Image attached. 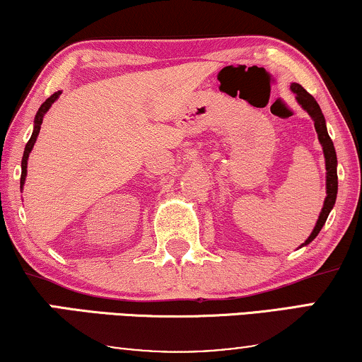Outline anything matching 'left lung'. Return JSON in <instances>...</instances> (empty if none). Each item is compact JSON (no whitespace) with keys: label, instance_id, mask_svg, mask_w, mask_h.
Wrapping results in <instances>:
<instances>
[{"label":"left lung","instance_id":"1","mask_svg":"<svg viewBox=\"0 0 362 362\" xmlns=\"http://www.w3.org/2000/svg\"><path fill=\"white\" fill-rule=\"evenodd\" d=\"M290 88H291V92L296 95V102L300 103L301 108H303V110L311 117V120L315 122V130H316V133H318L320 145H321V148H323L325 166H326V197H325L323 207H321L318 221H316V224L313 227V230H311L310 237L300 245V249H301V247L308 245L311 240H315V237L320 234L321 229H323V226H325L326 219H328L331 209L334 207L336 194H338V173H336V168H338V158H336V150H334L333 141H331L328 130H326V120H325L323 112H321V108L318 105V102H316L315 97L310 95V93L306 92L305 88L300 86V83L293 82L290 86Z\"/></svg>","mask_w":362,"mask_h":362}]
</instances>
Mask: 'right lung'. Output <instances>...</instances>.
Here are the masks:
<instances>
[{"mask_svg":"<svg viewBox=\"0 0 362 362\" xmlns=\"http://www.w3.org/2000/svg\"><path fill=\"white\" fill-rule=\"evenodd\" d=\"M61 90L54 92L51 97L47 98L46 102L42 103L41 107H39V110L36 113V117H34V128H33V135L29 138V141L26 143V148H24V155H23V161H21V191L24 187V181H26V176H28V160H29V153L33 151L34 148V143L37 140V135H39V130H41V125H42V118L46 113L49 112V108L52 107V103L57 100L59 95H61Z\"/></svg>","mask_w":362,"mask_h":362,"instance_id":"obj_1","label":"right lung"}]
</instances>
